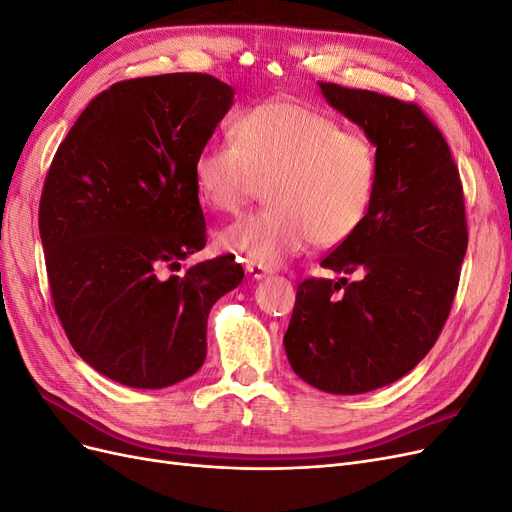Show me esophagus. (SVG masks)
Instances as JSON below:
<instances>
[{
    "mask_svg": "<svg viewBox=\"0 0 512 512\" xmlns=\"http://www.w3.org/2000/svg\"><path fill=\"white\" fill-rule=\"evenodd\" d=\"M245 271H247V275L252 277V280H262V277L269 275V269L262 267V265H256V262H247Z\"/></svg>",
    "mask_w": 512,
    "mask_h": 512,
    "instance_id": "1",
    "label": "esophagus"
}]
</instances>
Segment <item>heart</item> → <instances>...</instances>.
Masks as SVG:
<instances>
[{"mask_svg":"<svg viewBox=\"0 0 512 512\" xmlns=\"http://www.w3.org/2000/svg\"><path fill=\"white\" fill-rule=\"evenodd\" d=\"M267 181L269 205L230 224L226 252L277 267L314 241L335 247L365 222L378 183V153L363 132L316 108L273 100L235 123V143L209 141L194 158L203 203L237 213Z\"/></svg>","mask_w":512,"mask_h":512,"instance_id":"b5f03b06","label":"heart"}]
</instances>
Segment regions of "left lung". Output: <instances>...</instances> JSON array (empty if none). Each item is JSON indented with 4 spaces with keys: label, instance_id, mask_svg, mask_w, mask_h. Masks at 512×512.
<instances>
[{
    "label": "left lung",
    "instance_id": "left-lung-1",
    "mask_svg": "<svg viewBox=\"0 0 512 512\" xmlns=\"http://www.w3.org/2000/svg\"><path fill=\"white\" fill-rule=\"evenodd\" d=\"M318 85L374 143L378 183L361 228L320 262L352 280L301 282L284 348L307 384L359 395L404 378L436 344L468 250L466 205L451 149L421 106Z\"/></svg>",
    "mask_w": 512,
    "mask_h": 512
}]
</instances>
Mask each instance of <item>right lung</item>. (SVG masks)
<instances>
[{"mask_svg": "<svg viewBox=\"0 0 512 512\" xmlns=\"http://www.w3.org/2000/svg\"><path fill=\"white\" fill-rule=\"evenodd\" d=\"M235 89L200 72L130 79L87 104L46 173L38 226L72 348L102 376L164 389L200 369L235 256L185 267L207 243L194 158Z\"/></svg>", "mask_w": 512, "mask_h": 512, "instance_id": "obj_1", "label": "right lung"}]
</instances>
